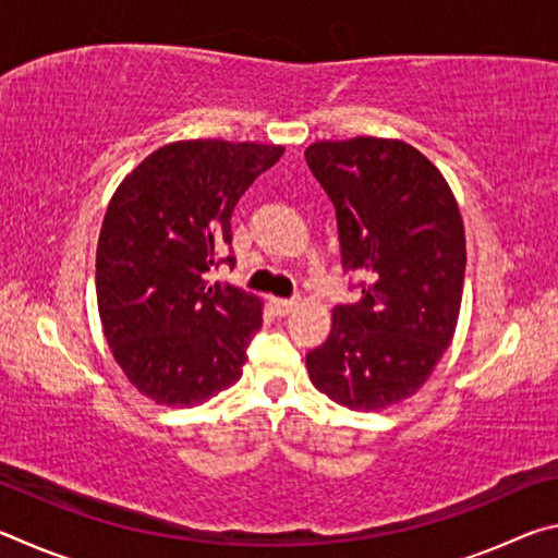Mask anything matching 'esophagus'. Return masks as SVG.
<instances>
[{
	"mask_svg": "<svg viewBox=\"0 0 558 558\" xmlns=\"http://www.w3.org/2000/svg\"><path fill=\"white\" fill-rule=\"evenodd\" d=\"M300 300H282V298H272V310H276V315H290L292 310H298Z\"/></svg>",
	"mask_w": 558,
	"mask_h": 558,
	"instance_id": "1",
	"label": "esophagus"
}]
</instances>
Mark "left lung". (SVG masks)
I'll list each match as a JSON object with an SVG mask.
<instances>
[{"label": "left lung", "instance_id": "left-lung-1", "mask_svg": "<svg viewBox=\"0 0 558 558\" xmlns=\"http://www.w3.org/2000/svg\"><path fill=\"white\" fill-rule=\"evenodd\" d=\"M305 159L337 209L342 268L366 278L307 354L317 391L384 411L428 381L452 342L465 280V226L452 189L403 140H319Z\"/></svg>", "mask_w": 558, "mask_h": 558}]
</instances>
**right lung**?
I'll return each mask as SVG.
<instances>
[{"instance_id":"1","label":"right lung","mask_w":558,"mask_h":558,"mask_svg":"<svg viewBox=\"0 0 558 558\" xmlns=\"http://www.w3.org/2000/svg\"><path fill=\"white\" fill-rule=\"evenodd\" d=\"M286 153L282 145L179 140L122 179L96 253L98 313L122 374L149 401L189 409L241 379L263 302L204 272L233 256L241 194Z\"/></svg>"}]
</instances>
